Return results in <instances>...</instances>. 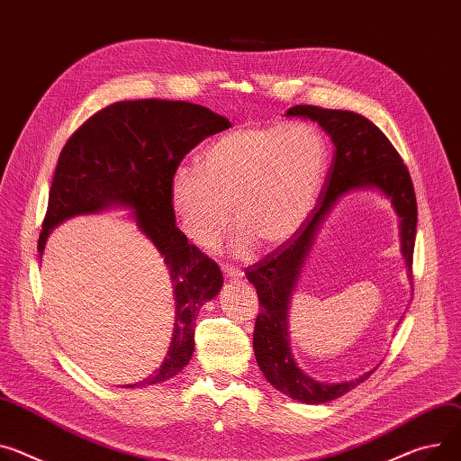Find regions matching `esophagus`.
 I'll list each match as a JSON object with an SVG mask.
<instances>
[{"label":"esophagus","mask_w":461,"mask_h":461,"mask_svg":"<svg viewBox=\"0 0 461 461\" xmlns=\"http://www.w3.org/2000/svg\"><path fill=\"white\" fill-rule=\"evenodd\" d=\"M221 271L227 278H240L241 276V271L234 266H229V264H221Z\"/></svg>","instance_id":"obj_1"}]
</instances>
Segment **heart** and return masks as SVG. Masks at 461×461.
<instances>
[{"mask_svg":"<svg viewBox=\"0 0 461 461\" xmlns=\"http://www.w3.org/2000/svg\"><path fill=\"white\" fill-rule=\"evenodd\" d=\"M330 148L325 132L306 122L245 125L203 151L199 166H179L169 181V204L185 236L214 247L232 218L234 249H275L308 220L323 186Z\"/></svg>","mask_w":461,"mask_h":461,"instance_id":"b5f03b06","label":"heart"}]
</instances>
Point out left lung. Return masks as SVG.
Listing matches in <instances>:
<instances>
[{
    "mask_svg": "<svg viewBox=\"0 0 461 461\" xmlns=\"http://www.w3.org/2000/svg\"><path fill=\"white\" fill-rule=\"evenodd\" d=\"M286 116L308 118L320 123L336 149L320 201L312 208L299 232L260 262L245 269V276L257 288L260 301L253 348L260 371L278 392L306 404H323L350 392L373 371L357 380L323 384L304 375L294 360L288 332V306L303 264L313 245L315 232L320 230L339 195L352 188H376L392 199L401 218V249L411 278L417 201L410 171L401 155L387 136L362 114L321 109L313 104H295Z\"/></svg>",
    "mask_w": 461,
    "mask_h": 461,
    "instance_id": "1",
    "label": "left lung"
}]
</instances>
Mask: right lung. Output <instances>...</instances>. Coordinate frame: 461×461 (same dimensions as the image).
<instances>
[{
  "label": "right lung",
  "instance_id": "right-lung-1",
  "mask_svg": "<svg viewBox=\"0 0 461 461\" xmlns=\"http://www.w3.org/2000/svg\"><path fill=\"white\" fill-rule=\"evenodd\" d=\"M229 127L227 118L188 101H118L90 116L60 151L39 238L41 257L51 229L64 220L127 206L169 271L173 338L162 366L140 385L164 382L188 366L197 313L223 286L218 264L175 227L169 181L197 144Z\"/></svg>",
  "mask_w": 461,
  "mask_h": 461
}]
</instances>
